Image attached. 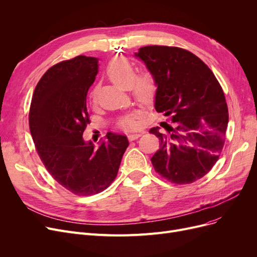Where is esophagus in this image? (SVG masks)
I'll use <instances>...</instances> for the list:
<instances>
[{
	"label": "esophagus",
	"mask_w": 257,
	"mask_h": 257,
	"mask_svg": "<svg viewBox=\"0 0 257 257\" xmlns=\"http://www.w3.org/2000/svg\"><path fill=\"white\" fill-rule=\"evenodd\" d=\"M143 134V132H136V133H130V134H128V140L129 141H134V140H137V139H139L141 136Z\"/></svg>",
	"instance_id": "obj_1"
}]
</instances>
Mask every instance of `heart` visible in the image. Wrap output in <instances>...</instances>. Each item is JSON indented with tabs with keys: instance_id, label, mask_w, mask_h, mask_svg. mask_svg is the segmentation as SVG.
<instances>
[{
	"instance_id": "heart-1",
	"label": "heart",
	"mask_w": 257,
	"mask_h": 257,
	"mask_svg": "<svg viewBox=\"0 0 257 257\" xmlns=\"http://www.w3.org/2000/svg\"><path fill=\"white\" fill-rule=\"evenodd\" d=\"M107 74L112 82L119 88H131L134 98L141 103H150L156 93V83L150 73H144L137 77L133 64L125 58L112 60L107 67ZM97 88L91 90V98L96 97ZM137 117L133 114L121 117L119 125L126 130L137 126Z\"/></svg>"
}]
</instances>
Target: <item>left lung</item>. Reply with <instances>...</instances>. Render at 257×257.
<instances>
[{
	"label": "left lung",
	"instance_id": "left-lung-1",
	"mask_svg": "<svg viewBox=\"0 0 257 257\" xmlns=\"http://www.w3.org/2000/svg\"><path fill=\"white\" fill-rule=\"evenodd\" d=\"M156 83L154 107L170 116L166 132L153 127L159 149L151 161L161 177L176 184L206 175L222 152L228 125L223 89L209 67L181 48L147 46L134 54Z\"/></svg>",
	"mask_w": 257,
	"mask_h": 257
}]
</instances>
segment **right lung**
<instances>
[{"label":"right lung","instance_id":"add662e5","mask_svg":"<svg viewBox=\"0 0 257 257\" xmlns=\"http://www.w3.org/2000/svg\"><path fill=\"white\" fill-rule=\"evenodd\" d=\"M98 61L80 55L50 67L35 87L29 112L31 136L47 171L79 196L109 186L129 146L125 136L111 132L98 147L83 140L89 123L86 96L98 74Z\"/></svg>","mask_w":257,"mask_h":257}]
</instances>
